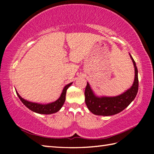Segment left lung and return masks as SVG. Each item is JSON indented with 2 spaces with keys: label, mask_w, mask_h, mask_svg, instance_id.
Segmentation results:
<instances>
[{
  "label": "left lung",
  "mask_w": 154,
  "mask_h": 154,
  "mask_svg": "<svg viewBox=\"0 0 154 154\" xmlns=\"http://www.w3.org/2000/svg\"><path fill=\"white\" fill-rule=\"evenodd\" d=\"M134 66L135 77L132 86L122 94L115 97H98L94 95L89 83L85 90V102L89 110L97 116H113L123 111L136 97L139 89L138 70L136 63L130 54Z\"/></svg>",
  "instance_id": "8db88e82"
}]
</instances>
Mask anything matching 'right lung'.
I'll use <instances>...</instances> for the list:
<instances>
[{
    "label": "right lung",
    "instance_id": "obj_1",
    "mask_svg": "<svg viewBox=\"0 0 154 154\" xmlns=\"http://www.w3.org/2000/svg\"><path fill=\"white\" fill-rule=\"evenodd\" d=\"M71 84L72 83H70L69 84L66 85V86L64 88L63 91H62V92L61 94L60 97L58 100L55 101V102L47 104V105H41V104L29 102V101L26 100L24 98L21 97L17 92L16 93L18 97L20 98V100L22 101L23 104H24L26 107L30 109L31 111L35 112V113L41 114H51L56 113V112H58L60 109L62 108V105H64V103L65 102V99H66V90Z\"/></svg>",
    "mask_w": 154,
    "mask_h": 154
}]
</instances>
